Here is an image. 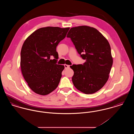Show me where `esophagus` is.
<instances>
[{"instance_id": "34e87169", "label": "esophagus", "mask_w": 134, "mask_h": 134, "mask_svg": "<svg viewBox=\"0 0 134 134\" xmlns=\"http://www.w3.org/2000/svg\"><path fill=\"white\" fill-rule=\"evenodd\" d=\"M64 67H65V69H67V68H69L70 67V66L68 65H66V64H65L64 65Z\"/></svg>"}]
</instances>
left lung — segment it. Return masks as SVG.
<instances>
[{
  "label": "left lung",
  "mask_w": 134,
  "mask_h": 134,
  "mask_svg": "<svg viewBox=\"0 0 134 134\" xmlns=\"http://www.w3.org/2000/svg\"><path fill=\"white\" fill-rule=\"evenodd\" d=\"M70 38L82 58L83 64L70 66L74 71L72 80L77 89L92 94L107 82L113 60L108 40L94 27L82 26L70 29Z\"/></svg>",
  "instance_id": "left-lung-1"
}]
</instances>
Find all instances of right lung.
Returning <instances> with one entry per match:
<instances>
[{
	"instance_id": "add662e5",
	"label": "right lung",
	"mask_w": 134,
	"mask_h": 134,
	"mask_svg": "<svg viewBox=\"0 0 134 134\" xmlns=\"http://www.w3.org/2000/svg\"><path fill=\"white\" fill-rule=\"evenodd\" d=\"M69 27L48 26L38 29L26 38L20 52V67L30 88L46 96L57 87L64 65L57 64L56 47ZM54 57L56 59H51Z\"/></svg>"
}]
</instances>
